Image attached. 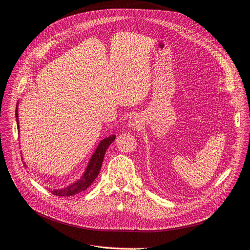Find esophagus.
<instances>
[{
  "mask_svg": "<svg viewBox=\"0 0 250 250\" xmlns=\"http://www.w3.org/2000/svg\"><path fill=\"white\" fill-rule=\"evenodd\" d=\"M127 123H128V126L131 129H138L142 125V121L140 120V117L137 116V115L130 116V118L128 119Z\"/></svg>",
  "mask_w": 250,
  "mask_h": 250,
  "instance_id": "34e87169",
  "label": "esophagus"
}]
</instances>
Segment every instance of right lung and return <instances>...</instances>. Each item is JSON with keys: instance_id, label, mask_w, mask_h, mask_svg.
I'll use <instances>...</instances> for the list:
<instances>
[{"instance_id": "right-lung-1", "label": "right lung", "mask_w": 250, "mask_h": 250, "mask_svg": "<svg viewBox=\"0 0 250 250\" xmlns=\"http://www.w3.org/2000/svg\"><path fill=\"white\" fill-rule=\"evenodd\" d=\"M16 118H17V124H18V129L20 131V124H19V101L17 104V108H16ZM116 135H110L106 138H104L103 140H101L98 144V146L96 147L94 153L92 154L84 173L82 174V176L75 181L74 183L70 184L69 186L62 188H47L49 189V191H51V193H53L54 195L57 196H72L74 194H77L79 192H82L86 190L91 185L92 183L95 181V179L98 177L101 167H102V163H103V159L105 156V153L108 149V147L110 146V144L115 140ZM22 158V157H21ZM24 163V167H27L25 162Z\"/></svg>"}]
</instances>
